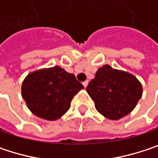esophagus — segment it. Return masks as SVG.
I'll list each match as a JSON object with an SVG mask.
<instances>
[{"label":"esophagus","mask_w":158,"mask_h":158,"mask_svg":"<svg viewBox=\"0 0 158 158\" xmlns=\"http://www.w3.org/2000/svg\"><path fill=\"white\" fill-rule=\"evenodd\" d=\"M82 84H83V86H84V87L86 88V87L88 86V84H89V81H88V80H86V81H84V82H83Z\"/></svg>","instance_id":"1"}]
</instances>
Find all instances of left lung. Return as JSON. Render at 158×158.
<instances>
[{
    "mask_svg": "<svg viewBox=\"0 0 158 158\" xmlns=\"http://www.w3.org/2000/svg\"><path fill=\"white\" fill-rule=\"evenodd\" d=\"M101 114L118 120L135 109L142 97L141 83L135 76L109 65L99 69L86 88Z\"/></svg>",
    "mask_w": 158,
    "mask_h": 158,
    "instance_id": "8db88e82",
    "label": "left lung"
}]
</instances>
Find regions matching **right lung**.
I'll use <instances>...</instances> for the list:
<instances>
[{
    "mask_svg": "<svg viewBox=\"0 0 158 158\" xmlns=\"http://www.w3.org/2000/svg\"><path fill=\"white\" fill-rule=\"evenodd\" d=\"M82 89L74 74L56 66L29 74L23 82L22 95L34 114L53 121L70 108L73 97Z\"/></svg>",
    "mask_w": 158,
    "mask_h": 158,
    "instance_id": "right-lung-1",
    "label": "right lung"
}]
</instances>
